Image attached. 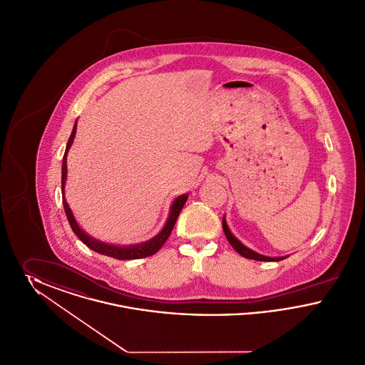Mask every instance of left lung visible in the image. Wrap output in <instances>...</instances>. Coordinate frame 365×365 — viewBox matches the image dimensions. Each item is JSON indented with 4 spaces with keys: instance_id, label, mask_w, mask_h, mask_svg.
Instances as JSON below:
<instances>
[{
    "instance_id": "1",
    "label": "left lung",
    "mask_w": 365,
    "mask_h": 365,
    "mask_svg": "<svg viewBox=\"0 0 365 365\" xmlns=\"http://www.w3.org/2000/svg\"><path fill=\"white\" fill-rule=\"evenodd\" d=\"M223 230H225V234H226V238L228 240V242L230 245L242 256V257H246V259H252V260H259V261H280L283 260V259H286V257H265V256H261L259 253H256V252H253V250H250L249 247H246L245 245L240 242L232 234H231V231L228 230V227L226 225V219L223 217Z\"/></svg>"
}]
</instances>
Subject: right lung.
Segmentation results:
<instances>
[{
	"mask_svg": "<svg viewBox=\"0 0 365 365\" xmlns=\"http://www.w3.org/2000/svg\"><path fill=\"white\" fill-rule=\"evenodd\" d=\"M75 133H76V124L73 125V130L71 133L70 139H68V143H67V149H66V153L63 157V171H61V189H63V195H64V185H66V178H67V153L70 150L71 145H72V140L75 138ZM187 201V195H180L178 197L171 207V215L168 217V222L167 225L163 228V231L155 237L152 241L149 242L140 243V245H135V246H128V247H119V246H113V245H106V243L98 242L93 238H90L88 235H86L79 226L76 225L73 216H72V212H71L70 207L67 204V201L64 200L63 197V205H64V210H66V215H67V219L70 222L71 228L72 231L76 234V237L82 241V242L86 245L87 247H90L91 250L97 252V253H101L105 256H109V257H113V259H118V260H137V259H143V257H149V256H153L155 253H157L160 250V247L167 242L168 237L171 235L173 232V228H174L175 223L178 220V216L180 213V210L183 208V205L186 204Z\"/></svg>",
	"mask_w": 365,
	"mask_h": 365,
	"instance_id": "obj_1",
	"label": "right lung"
}]
</instances>
